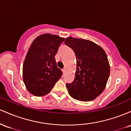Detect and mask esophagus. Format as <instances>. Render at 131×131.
Here are the masks:
<instances>
[{
  "label": "esophagus",
  "instance_id": "34e87169",
  "mask_svg": "<svg viewBox=\"0 0 131 131\" xmlns=\"http://www.w3.org/2000/svg\"><path fill=\"white\" fill-rule=\"evenodd\" d=\"M62 71H63V73H65V71H66V69H65V68L62 69Z\"/></svg>",
  "mask_w": 131,
  "mask_h": 131
}]
</instances>
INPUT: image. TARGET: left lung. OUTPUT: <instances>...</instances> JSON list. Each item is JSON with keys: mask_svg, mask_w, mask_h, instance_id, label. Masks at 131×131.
<instances>
[{"mask_svg": "<svg viewBox=\"0 0 131 131\" xmlns=\"http://www.w3.org/2000/svg\"><path fill=\"white\" fill-rule=\"evenodd\" d=\"M64 43L73 49L76 58L74 81L67 83L69 94L82 102L94 100L105 89L110 68L103 49L88 40L69 37Z\"/></svg>", "mask_w": 131, "mask_h": 131, "instance_id": "8db88e82", "label": "left lung"}]
</instances>
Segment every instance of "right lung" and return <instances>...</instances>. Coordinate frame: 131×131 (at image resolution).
Here are the masks:
<instances>
[{"instance_id":"add662e5","label":"right lung","mask_w":131,"mask_h":131,"mask_svg":"<svg viewBox=\"0 0 131 131\" xmlns=\"http://www.w3.org/2000/svg\"><path fill=\"white\" fill-rule=\"evenodd\" d=\"M64 40L57 35L44 34L32 42L24 61L23 77L26 89L34 95L47 94L62 76L55 56Z\"/></svg>"}]
</instances>
